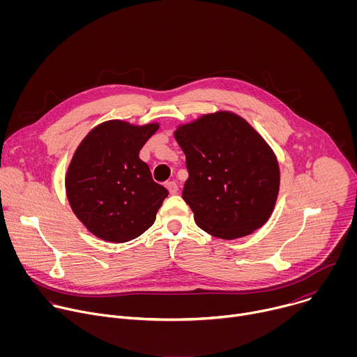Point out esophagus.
I'll list each match as a JSON object with an SVG mask.
<instances>
[{
    "label": "esophagus",
    "mask_w": 357,
    "mask_h": 357,
    "mask_svg": "<svg viewBox=\"0 0 357 357\" xmlns=\"http://www.w3.org/2000/svg\"><path fill=\"white\" fill-rule=\"evenodd\" d=\"M165 186H167V189L169 190V193H171V195H176V193H178V190H179V189H178V185H176L174 181H172V182H167V185H165Z\"/></svg>",
    "instance_id": "esophagus-1"
}]
</instances>
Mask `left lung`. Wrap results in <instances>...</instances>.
Wrapping results in <instances>:
<instances>
[{
	"label": "left lung",
	"instance_id": "8db88e82",
	"mask_svg": "<svg viewBox=\"0 0 357 357\" xmlns=\"http://www.w3.org/2000/svg\"><path fill=\"white\" fill-rule=\"evenodd\" d=\"M189 178L182 197L196 225L234 240L260 229L271 216L280 167L267 141L243 117L220 110L176 127Z\"/></svg>",
	"mask_w": 357,
	"mask_h": 357
}]
</instances>
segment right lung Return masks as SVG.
<instances>
[{
  "mask_svg": "<svg viewBox=\"0 0 357 357\" xmlns=\"http://www.w3.org/2000/svg\"><path fill=\"white\" fill-rule=\"evenodd\" d=\"M160 128L109 120L82 139L68 167L70 208L84 227L110 243H126L155 222L168 190L154 182L139 149Z\"/></svg>",
  "mask_w": 357,
  "mask_h": 357,
  "instance_id": "right-lung-1",
  "label": "right lung"
}]
</instances>
